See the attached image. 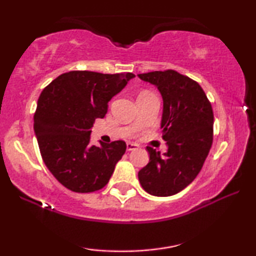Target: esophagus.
<instances>
[{"label": "esophagus", "mask_w": 256, "mask_h": 256, "mask_svg": "<svg viewBox=\"0 0 256 256\" xmlns=\"http://www.w3.org/2000/svg\"><path fill=\"white\" fill-rule=\"evenodd\" d=\"M138 146L136 144V143H132V142H127V150L128 152H132V150H135L138 149Z\"/></svg>", "instance_id": "obj_1"}]
</instances>
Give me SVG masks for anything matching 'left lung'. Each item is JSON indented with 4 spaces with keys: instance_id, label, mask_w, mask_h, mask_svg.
Masks as SVG:
<instances>
[{
    "instance_id": "obj_1",
    "label": "left lung",
    "mask_w": 256,
    "mask_h": 256,
    "mask_svg": "<svg viewBox=\"0 0 256 256\" xmlns=\"http://www.w3.org/2000/svg\"><path fill=\"white\" fill-rule=\"evenodd\" d=\"M163 98L160 128L168 152L146 146L149 163L138 171L144 191L169 197L184 190L202 170L213 141V110L200 85L174 70L138 74Z\"/></svg>"
}]
</instances>
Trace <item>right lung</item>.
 I'll return each instance as SVG.
<instances>
[{
	"label": "right lung",
	"instance_id": "right-lung-1",
	"mask_svg": "<svg viewBox=\"0 0 256 256\" xmlns=\"http://www.w3.org/2000/svg\"><path fill=\"white\" fill-rule=\"evenodd\" d=\"M132 73L71 71L57 76L40 93L34 129L45 166L62 185L87 194L102 188L126 152L124 141L92 146L90 129L107 113Z\"/></svg>",
	"mask_w": 256,
	"mask_h": 256
}]
</instances>
